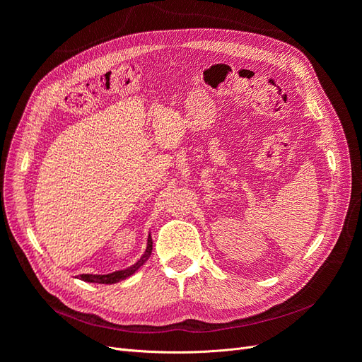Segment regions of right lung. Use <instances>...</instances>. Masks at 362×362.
Here are the masks:
<instances>
[{"mask_svg":"<svg viewBox=\"0 0 362 362\" xmlns=\"http://www.w3.org/2000/svg\"><path fill=\"white\" fill-rule=\"evenodd\" d=\"M151 252H152V240H151V235H149L148 249L145 252V255L141 257L134 266H131L127 270L108 273V275H80V279L86 281V282H96V284H115V282H119V281H122V279H127L128 276L133 275V273H136L141 266H144V262L149 258Z\"/></svg>","mask_w":362,"mask_h":362,"instance_id":"right-lung-1","label":"right lung"}]
</instances>
